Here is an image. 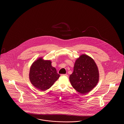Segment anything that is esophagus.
<instances>
[{
  "mask_svg": "<svg viewBox=\"0 0 124 124\" xmlns=\"http://www.w3.org/2000/svg\"><path fill=\"white\" fill-rule=\"evenodd\" d=\"M61 76H65V77H68V75L67 74H61Z\"/></svg>",
  "mask_w": 124,
  "mask_h": 124,
  "instance_id": "34e87169",
  "label": "esophagus"
}]
</instances>
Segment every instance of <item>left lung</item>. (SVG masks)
<instances>
[{
  "label": "left lung",
  "instance_id": "left-lung-1",
  "mask_svg": "<svg viewBox=\"0 0 124 124\" xmlns=\"http://www.w3.org/2000/svg\"><path fill=\"white\" fill-rule=\"evenodd\" d=\"M99 77L98 68L94 60L86 54H82L75 62L69 80L78 92L85 94L96 86Z\"/></svg>",
  "mask_w": 124,
  "mask_h": 124
}]
</instances>
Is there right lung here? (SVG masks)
Segmentation results:
<instances>
[{
	"label": "right lung",
	"mask_w": 124,
	"mask_h": 124,
	"mask_svg": "<svg viewBox=\"0 0 124 124\" xmlns=\"http://www.w3.org/2000/svg\"><path fill=\"white\" fill-rule=\"evenodd\" d=\"M60 77L50 60L42 57L35 60L31 65L29 72L30 82L36 88L42 91L50 88Z\"/></svg>",
	"instance_id": "1"
}]
</instances>
